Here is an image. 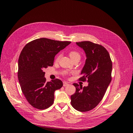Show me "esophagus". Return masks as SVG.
I'll return each mask as SVG.
<instances>
[{
  "instance_id": "esophagus-1",
  "label": "esophagus",
  "mask_w": 133,
  "mask_h": 133,
  "mask_svg": "<svg viewBox=\"0 0 133 133\" xmlns=\"http://www.w3.org/2000/svg\"><path fill=\"white\" fill-rule=\"evenodd\" d=\"M68 84H69V83H68V82H63V86L65 87H66L67 85H68Z\"/></svg>"
}]
</instances>
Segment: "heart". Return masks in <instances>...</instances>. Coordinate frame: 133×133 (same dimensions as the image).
Listing matches in <instances>:
<instances>
[{"mask_svg": "<svg viewBox=\"0 0 133 133\" xmlns=\"http://www.w3.org/2000/svg\"><path fill=\"white\" fill-rule=\"evenodd\" d=\"M69 57H70V58L72 59L73 61L75 59H80V53H79L78 51H76V50H71V51H70L69 52ZM59 58H60V55L59 54L57 56V57H56L55 61L56 62H58V60H59ZM63 74L64 75H66L68 74V72L67 71H64Z\"/></svg>", "mask_w": 133, "mask_h": 133, "instance_id": "obj_1", "label": "heart"}]
</instances>
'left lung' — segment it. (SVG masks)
<instances>
[{
    "label": "left lung",
    "instance_id": "8db88e82",
    "mask_svg": "<svg viewBox=\"0 0 133 133\" xmlns=\"http://www.w3.org/2000/svg\"><path fill=\"white\" fill-rule=\"evenodd\" d=\"M76 44L83 48L87 56L79 80L89 83L84 87L73 84L76 91L71 96V104L76 110L85 112L95 108L103 99L111 80L112 62L108 51L102 45L89 41Z\"/></svg>",
    "mask_w": 133,
    "mask_h": 133
}]
</instances>
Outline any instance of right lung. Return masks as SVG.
<instances>
[{
	"mask_svg": "<svg viewBox=\"0 0 133 133\" xmlns=\"http://www.w3.org/2000/svg\"><path fill=\"white\" fill-rule=\"evenodd\" d=\"M70 43L43 38L28 43L22 50L18 77L23 93L32 107L44 110L53 104L54 91L63 87V82L58 79L46 82L43 70L53 66L55 55Z\"/></svg>",
	"mask_w": 133,
	"mask_h": 133,
	"instance_id": "1",
	"label": "right lung"
}]
</instances>
